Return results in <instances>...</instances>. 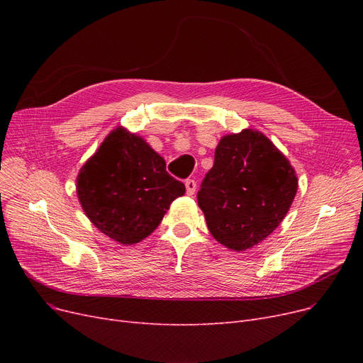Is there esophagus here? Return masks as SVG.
<instances>
[{
  "label": "esophagus",
  "mask_w": 363,
  "mask_h": 363,
  "mask_svg": "<svg viewBox=\"0 0 363 363\" xmlns=\"http://www.w3.org/2000/svg\"><path fill=\"white\" fill-rule=\"evenodd\" d=\"M196 186H197V182H196L194 179H186V181H185L186 194H188V196H193L194 191H196Z\"/></svg>",
  "instance_id": "obj_1"
}]
</instances>
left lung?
Wrapping results in <instances>:
<instances>
[{"label":"left lung","mask_w":363,"mask_h":363,"mask_svg":"<svg viewBox=\"0 0 363 363\" xmlns=\"http://www.w3.org/2000/svg\"><path fill=\"white\" fill-rule=\"evenodd\" d=\"M297 186L290 160L264 133L247 128L220 138L197 200L213 238L244 252L277 230Z\"/></svg>","instance_id":"left-lung-1"}]
</instances>
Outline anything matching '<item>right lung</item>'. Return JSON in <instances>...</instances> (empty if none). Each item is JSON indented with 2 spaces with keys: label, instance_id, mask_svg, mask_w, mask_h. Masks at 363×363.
Segmentation results:
<instances>
[{
  "label": "right lung",
  "instance_id": "obj_1",
  "mask_svg": "<svg viewBox=\"0 0 363 363\" xmlns=\"http://www.w3.org/2000/svg\"><path fill=\"white\" fill-rule=\"evenodd\" d=\"M76 194L100 233L130 245L156 230L185 185L143 137L118 126L79 169Z\"/></svg>",
  "mask_w": 363,
  "mask_h": 363
}]
</instances>
